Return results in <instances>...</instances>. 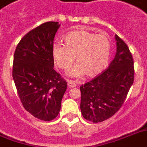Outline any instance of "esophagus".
<instances>
[{
  "instance_id": "esophagus-1",
  "label": "esophagus",
  "mask_w": 147,
  "mask_h": 147,
  "mask_svg": "<svg viewBox=\"0 0 147 147\" xmlns=\"http://www.w3.org/2000/svg\"><path fill=\"white\" fill-rule=\"evenodd\" d=\"M68 86L69 88H74L76 86V82L73 81H68Z\"/></svg>"
}]
</instances>
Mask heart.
Returning <instances> with one entry per match:
<instances>
[{
    "label": "heart",
    "mask_w": 147,
    "mask_h": 147,
    "mask_svg": "<svg viewBox=\"0 0 147 147\" xmlns=\"http://www.w3.org/2000/svg\"><path fill=\"white\" fill-rule=\"evenodd\" d=\"M65 45L54 43L51 55L59 68L70 67L76 56V63L67 74L71 77L97 76L106 69L111 54V41L104 34H96L86 31H72L65 38Z\"/></svg>",
    "instance_id": "1"
}]
</instances>
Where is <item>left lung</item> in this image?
<instances>
[{
	"label": "left lung",
	"instance_id": "8db88e82",
	"mask_svg": "<svg viewBox=\"0 0 147 147\" xmlns=\"http://www.w3.org/2000/svg\"><path fill=\"white\" fill-rule=\"evenodd\" d=\"M116 54L109 68L80 87V109L86 119L99 123L113 116L123 106L134 80L132 54L116 34Z\"/></svg>",
	"mask_w": 147,
	"mask_h": 147
}]
</instances>
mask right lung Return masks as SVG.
I'll return each mask as SVG.
<instances>
[{"instance_id": "right-lung-1", "label": "right lung", "mask_w": 147, "mask_h": 147, "mask_svg": "<svg viewBox=\"0 0 147 147\" xmlns=\"http://www.w3.org/2000/svg\"><path fill=\"white\" fill-rule=\"evenodd\" d=\"M60 24L49 21L26 34L14 55L13 79L24 108L41 120L51 121L61 109L67 82L56 72L51 47Z\"/></svg>"}]
</instances>
